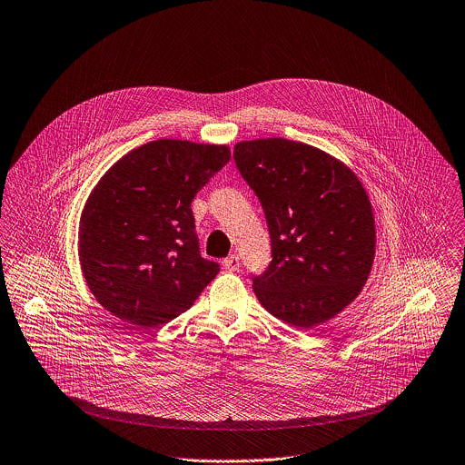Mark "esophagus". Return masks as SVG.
Instances as JSON below:
<instances>
[{"instance_id": "34e87169", "label": "esophagus", "mask_w": 465, "mask_h": 465, "mask_svg": "<svg viewBox=\"0 0 465 465\" xmlns=\"http://www.w3.org/2000/svg\"><path fill=\"white\" fill-rule=\"evenodd\" d=\"M223 266H224L228 272H237L239 266H241V261H239L237 255H230L228 259L223 261Z\"/></svg>"}]
</instances>
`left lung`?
Masks as SVG:
<instances>
[{"label": "left lung", "instance_id": "left-lung-1", "mask_svg": "<svg viewBox=\"0 0 465 465\" xmlns=\"http://www.w3.org/2000/svg\"><path fill=\"white\" fill-rule=\"evenodd\" d=\"M233 160L266 213L273 261L253 277L262 307L314 329L352 303L371 275L375 221L360 178L340 160L285 138L239 142Z\"/></svg>", "mask_w": 465, "mask_h": 465}]
</instances>
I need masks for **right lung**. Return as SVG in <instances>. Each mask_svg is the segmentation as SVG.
I'll return each instance as SVG.
<instances>
[{"mask_svg":"<svg viewBox=\"0 0 465 465\" xmlns=\"http://www.w3.org/2000/svg\"><path fill=\"white\" fill-rule=\"evenodd\" d=\"M230 162L228 145L156 140L94 185L79 224V261L96 302L143 329L193 305L219 264L199 255L192 199Z\"/></svg>","mask_w":465,"mask_h":465,"instance_id":"1","label":"right lung"}]
</instances>
